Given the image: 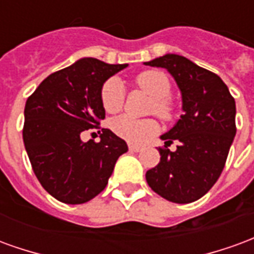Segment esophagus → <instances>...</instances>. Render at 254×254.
<instances>
[{"mask_svg":"<svg viewBox=\"0 0 254 254\" xmlns=\"http://www.w3.org/2000/svg\"><path fill=\"white\" fill-rule=\"evenodd\" d=\"M129 149H130L132 152H140V151L143 149V147H141V145H136V144H130V145H129Z\"/></svg>","mask_w":254,"mask_h":254,"instance_id":"obj_1","label":"esophagus"}]
</instances>
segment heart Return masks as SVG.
<instances>
[{
    "instance_id": "obj_1",
    "label": "heart",
    "mask_w": 254,
    "mask_h": 254,
    "mask_svg": "<svg viewBox=\"0 0 254 254\" xmlns=\"http://www.w3.org/2000/svg\"><path fill=\"white\" fill-rule=\"evenodd\" d=\"M136 84L154 98L151 110L163 120L173 117V105L167 98L171 94L169 77L159 70H145L136 77ZM125 92L121 81L116 77L106 80L100 88V102L107 113H118L124 106ZM111 129L127 141L144 143L158 132L159 125L155 120H136L129 116H121L111 121Z\"/></svg>"
}]
</instances>
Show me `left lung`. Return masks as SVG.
Returning a JSON list of instances; mask_svg holds the SVG:
<instances>
[{
    "label": "left lung",
    "instance_id": "8db88e82",
    "mask_svg": "<svg viewBox=\"0 0 254 254\" xmlns=\"http://www.w3.org/2000/svg\"><path fill=\"white\" fill-rule=\"evenodd\" d=\"M145 65L167 69L182 92L185 111L173 129L162 136L160 162L147 171L149 188L169 201L198 200L223 171L235 132V100L223 80L190 60L166 54ZM174 139L177 149L167 147Z\"/></svg>",
    "mask_w": 254,
    "mask_h": 254
}]
</instances>
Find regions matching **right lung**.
Segmentation results:
<instances>
[{"label": "right lung", "mask_w": 254, "mask_h": 254, "mask_svg": "<svg viewBox=\"0 0 254 254\" xmlns=\"http://www.w3.org/2000/svg\"><path fill=\"white\" fill-rule=\"evenodd\" d=\"M127 66L81 58L47 76L25 102V151L38 181L58 201L83 204L98 196L127 151L110 129H102L99 143L80 138L88 129H99L106 116L100 88Z\"/></svg>", "instance_id": "add662e5"}]
</instances>
